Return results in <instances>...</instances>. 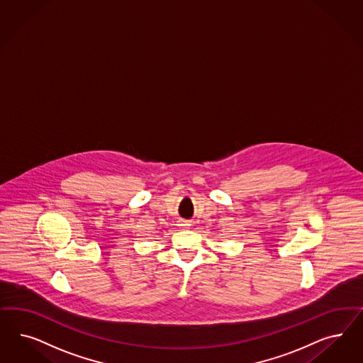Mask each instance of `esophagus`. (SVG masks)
Segmentation results:
<instances>
[{"label":"esophagus","instance_id":"obj_1","mask_svg":"<svg viewBox=\"0 0 363 363\" xmlns=\"http://www.w3.org/2000/svg\"><path fill=\"white\" fill-rule=\"evenodd\" d=\"M183 225H187V224H183Z\"/></svg>","mask_w":363,"mask_h":363}]
</instances>
